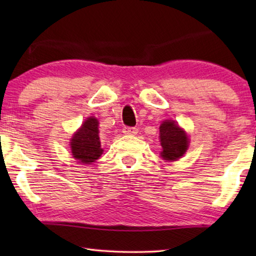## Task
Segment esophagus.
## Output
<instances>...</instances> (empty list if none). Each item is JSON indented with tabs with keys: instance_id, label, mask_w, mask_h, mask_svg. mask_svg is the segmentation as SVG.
I'll return each instance as SVG.
<instances>
[{
	"instance_id": "34e87169",
	"label": "esophagus",
	"mask_w": 256,
	"mask_h": 256,
	"mask_svg": "<svg viewBox=\"0 0 256 256\" xmlns=\"http://www.w3.org/2000/svg\"><path fill=\"white\" fill-rule=\"evenodd\" d=\"M123 133L126 134V136H136L138 133V128L132 126H125L123 128Z\"/></svg>"
}]
</instances>
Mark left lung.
Masks as SVG:
<instances>
[{"mask_svg": "<svg viewBox=\"0 0 256 256\" xmlns=\"http://www.w3.org/2000/svg\"><path fill=\"white\" fill-rule=\"evenodd\" d=\"M162 157L164 160H176L188 150V138L186 133L174 120H164L159 128Z\"/></svg>", "mask_w": 256, "mask_h": 256, "instance_id": "left-lung-1", "label": "left lung"}]
</instances>
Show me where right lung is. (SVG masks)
Masks as SVG:
<instances>
[{"instance_id":"add662e5","label":"right lung","mask_w":256,"mask_h":256,"mask_svg":"<svg viewBox=\"0 0 256 256\" xmlns=\"http://www.w3.org/2000/svg\"><path fill=\"white\" fill-rule=\"evenodd\" d=\"M98 124L97 118H89L71 138L72 154L80 162L92 164L102 154Z\"/></svg>"}]
</instances>
